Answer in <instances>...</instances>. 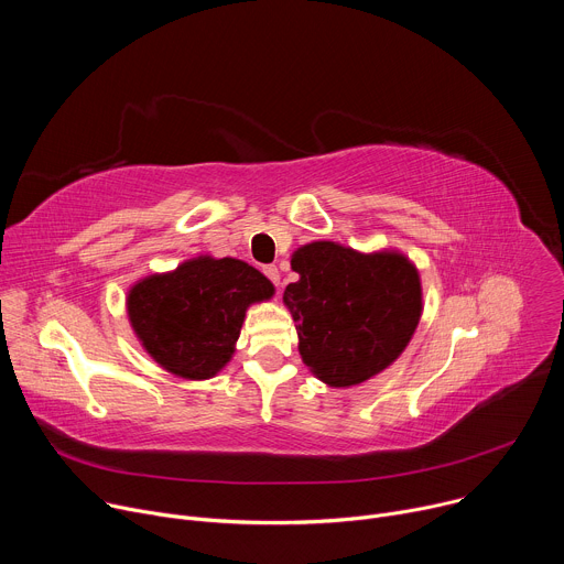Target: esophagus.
Instances as JSON below:
<instances>
[{
  "label": "esophagus",
  "instance_id": "esophagus-1",
  "mask_svg": "<svg viewBox=\"0 0 564 564\" xmlns=\"http://www.w3.org/2000/svg\"><path fill=\"white\" fill-rule=\"evenodd\" d=\"M263 274H265L274 285H279L281 274H279V268H276V265H265V268H263Z\"/></svg>",
  "mask_w": 564,
  "mask_h": 564
}]
</instances>
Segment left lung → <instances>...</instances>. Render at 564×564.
Here are the masks:
<instances>
[{
    "label": "left lung",
    "instance_id": "8db88e82",
    "mask_svg": "<svg viewBox=\"0 0 564 564\" xmlns=\"http://www.w3.org/2000/svg\"><path fill=\"white\" fill-rule=\"evenodd\" d=\"M283 292L296 321L299 352L328 386L346 388L388 368L422 316V285L413 263L394 252L359 254L330 240L303 246Z\"/></svg>",
    "mask_w": 564,
    "mask_h": 564
}]
</instances>
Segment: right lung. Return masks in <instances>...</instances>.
Masks as SVG:
<instances>
[{
	"label": "right lung",
	"instance_id": "right-lung-1",
	"mask_svg": "<svg viewBox=\"0 0 564 564\" xmlns=\"http://www.w3.org/2000/svg\"><path fill=\"white\" fill-rule=\"evenodd\" d=\"M272 283L236 259H194L129 292V318L144 350L185 379L214 377L231 357L246 310L270 299Z\"/></svg>",
	"mask_w": 564,
	"mask_h": 564
}]
</instances>
